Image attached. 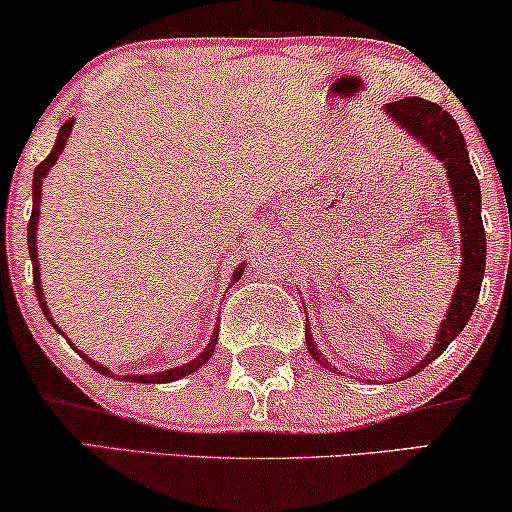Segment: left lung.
Listing matches in <instances>:
<instances>
[{
	"label": "left lung",
	"instance_id": "1",
	"mask_svg": "<svg viewBox=\"0 0 512 512\" xmlns=\"http://www.w3.org/2000/svg\"><path fill=\"white\" fill-rule=\"evenodd\" d=\"M386 112L402 126V129H407L411 136L426 145V148L444 164V169H447L451 195H454L456 209H459L463 242V265L459 275V287H456V294L451 298L447 320L442 322L435 348L430 350L426 360H421L409 371V378L418 374L421 369H426L435 357H440L444 350L449 348V343L461 334L463 327H466L470 320V315H473L477 296H480L482 289L484 263H487V237H484V225L480 216V181H477L473 164H470L468 159L466 138H463L454 117H451L447 110H442L437 103H430L426 98L418 96L400 98V101L388 103ZM305 343H308L310 355H313L320 364H324V357L320 355V350H317L313 336L305 334ZM327 367H331V364H327Z\"/></svg>",
	"mask_w": 512,
	"mask_h": 512
}]
</instances>
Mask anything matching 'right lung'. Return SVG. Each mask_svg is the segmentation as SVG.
I'll list each match as a JSON object with an SVG mask.
<instances>
[{"mask_svg":"<svg viewBox=\"0 0 512 512\" xmlns=\"http://www.w3.org/2000/svg\"><path fill=\"white\" fill-rule=\"evenodd\" d=\"M72 122H75V119H68V122H65L63 126H61V131H58V138H56V145H53V150L49 152V157L44 159L42 164H37L35 167V178H32V216H30V223H28V249H30V258H32V280H35V291H37V301H39V305H42V313H44V317L46 320H49L51 324H53V320H51V313H49V308H46V303H44V296H42V282H39V261H37V218H39V199H42V178L49 174V169L53 167V164L58 162V155H61V150L65 148V141H68L70 138V131H72ZM242 272H244V265H240V268H237V272H235V277H232V282L235 280H240L242 277ZM53 327H56V324H53ZM58 329V327H56ZM61 331V329H58ZM216 336H218V329L214 331V336H211V341H209V345L207 348H204V353L199 355V357H195V360L192 362H188V364H183V367H176V369H167V371H159V374H145V376H122V378H126V381H131V383H169V381H178V378H183V376H188V374H192V371L195 369H199L202 367V364H207L209 362V357L214 355V348H216ZM70 343V341H68ZM72 345V343H70ZM72 348H75V345H72ZM79 353V350H77ZM82 355V353H79ZM86 362L91 364V367H94L98 374H103V376H112L115 378V374H110L108 369L103 367V364H98V362H94V360H89V357L86 355H82Z\"/></svg>","mask_w":512,"mask_h":512,"instance_id":"obj_1","label":"right lung"}]
</instances>
